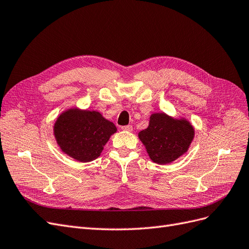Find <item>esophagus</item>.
<instances>
[{"instance_id": "1", "label": "esophagus", "mask_w": 249, "mask_h": 249, "mask_svg": "<svg viewBox=\"0 0 249 249\" xmlns=\"http://www.w3.org/2000/svg\"><path fill=\"white\" fill-rule=\"evenodd\" d=\"M122 130L123 131H126V132H132L133 131V126L132 125H124V126H122Z\"/></svg>"}]
</instances>
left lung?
I'll use <instances>...</instances> for the list:
<instances>
[{
	"instance_id": "8db88e82",
	"label": "left lung",
	"mask_w": 249,
	"mask_h": 249,
	"mask_svg": "<svg viewBox=\"0 0 249 249\" xmlns=\"http://www.w3.org/2000/svg\"><path fill=\"white\" fill-rule=\"evenodd\" d=\"M195 131L185 117H172L164 112L153 113L148 126L138 133L140 141L153 162L169 164L185 155L194 139Z\"/></svg>"
}]
</instances>
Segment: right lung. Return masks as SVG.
<instances>
[{
    "mask_svg": "<svg viewBox=\"0 0 249 249\" xmlns=\"http://www.w3.org/2000/svg\"><path fill=\"white\" fill-rule=\"evenodd\" d=\"M59 148L76 161L86 163L99 158L115 124L99 111L72 107L60 114L53 126Z\"/></svg>",
    "mask_w": 249,
    "mask_h": 249,
    "instance_id": "add662e5",
    "label": "right lung"
}]
</instances>
